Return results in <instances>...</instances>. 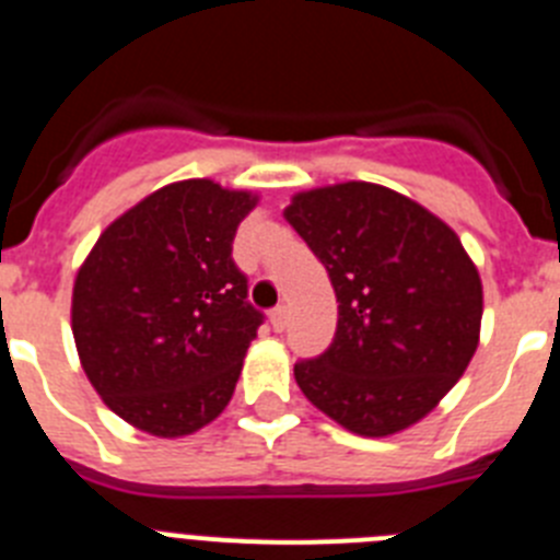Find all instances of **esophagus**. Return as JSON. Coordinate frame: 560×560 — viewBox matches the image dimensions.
<instances>
[{
  "label": "esophagus",
  "instance_id": "esophagus-1",
  "mask_svg": "<svg viewBox=\"0 0 560 560\" xmlns=\"http://www.w3.org/2000/svg\"><path fill=\"white\" fill-rule=\"evenodd\" d=\"M285 325H289V308H285V305H277V308L271 311V328L285 330Z\"/></svg>",
  "mask_w": 560,
  "mask_h": 560
}]
</instances>
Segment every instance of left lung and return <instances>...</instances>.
Returning a JSON list of instances; mask_svg holds the SVG:
<instances>
[{
    "mask_svg": "<svg viewBox=\"0 0 560 560\" xmlns=\"http://www.w3.org/2000/svg\"><path fill=\"white\" fill-rule=\"evenodd\" d=\"M285 221L323 260L339 303L330 348L294 364L305 398L364 438L418 423L479 345L482 283L459 237L370 182L300 192Z\"/></svg>",
    "mask_w": 560,
    "mask_h": 560,
    "instance_id": "1",
    "label": "left lung"
}]
</instances>
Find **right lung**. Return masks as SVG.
Wrapping results in <instances>:
<instances>
[{
    "instance_id": "obj_1",
    "label": "right lung",
    "mask_w": 560,
    "mask_h": 560,
    "mask_svg": "<svg viewBox=\"0 0 560 560\" xmlns=\"http://www.w3.org/2000/svg\"><path fill=\"white\" fill-rule=\"evenodd\" d=\"M257 199L210 179L151 192L106 226L72 289L83 373L106 407L156 438L199 432L235 393L264 314L232 260Z\"/></svg>"
}]
</instances>
